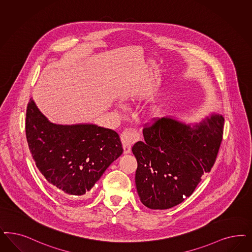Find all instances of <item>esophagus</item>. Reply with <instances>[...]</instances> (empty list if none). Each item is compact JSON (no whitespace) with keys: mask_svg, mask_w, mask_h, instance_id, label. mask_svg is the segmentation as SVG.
Instances as JSON below:
<instances>
[{"mask_svg":"<svg viewBox=\"0 0 252 252\" xmlns=\"http://www.w3.org/2000/svg\"><path fill=\"white\" fill-rule=\"evenodd\" d=\"M121 139L123 145L124 153L127 154V153H130L131 146H133L140 139V133L135 129H131V128L125 129L121 134Z\"/></svg>","mask_w":252,"mask_h":252,"instance_id":"obj_1","label":"esophagus"}]
</instances>
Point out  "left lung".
Returning a JSON list of instances; mask_svg holds the SVG:
<instances>
[{
	"instance_id": "obj_1",
	"label": "left lung",
	"mask_w": 252,
	"mask_h": 252,
	"mask_svg": "<svg viewBox=\"0 0 252 252\" xmlns=\"http://www.w3.org/2000/svg\"><path fill=\"white\" fill-rule=\"evenodd\" d=\"M223 124L219 115L193 127L170 118L146 122L145 142L131 148L138 164L135 184L141 202L151 210H166L192 195L216 161Z\"/></svg>"
}]
</instances>
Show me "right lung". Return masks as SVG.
I'll return each instance as SVG.
<instances>
[{"instance_id": "1", "label": "right lung", "mask_w": 252, "mask_h": 252, "mask_svg": "<svg viewBox=\"0 0 252 252\" xmlns=\"http://www.w3.org/2000/svg\"><path fill=\"white\" fill-rule=\"evenodd\" d=\"M26 136L36 167L49 185L65 194L83 196L123 152L119 134L93 124L57 125L31 99Z\"/></svg>"}]
</instances>
